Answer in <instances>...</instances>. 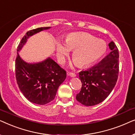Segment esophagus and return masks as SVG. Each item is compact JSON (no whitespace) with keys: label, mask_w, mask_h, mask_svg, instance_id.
<instances>
[{"label":"esophagus","mask_w":135,"mask_h":135,"mask_svg":"<svg viewBox=\"0 0 135 135\" xmlns=\"http://www.w3.org/2000/svg\"><path fill=\"white\" fill-rule=\"evenodd\" d=\"M68 74L71 77H75V76H76V74H75V73H68Z\"/></svg>","instance_id":"1"}]
</instances>
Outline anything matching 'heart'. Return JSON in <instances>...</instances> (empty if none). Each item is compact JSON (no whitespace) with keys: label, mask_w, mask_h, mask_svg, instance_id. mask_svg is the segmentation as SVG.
Returning a JSON list of instances; mask_svg holds the SVG:
<instances>
[{"label":"heart","mask_w":135,"mask_h":135,"mask_svg":"<svg viewBox=\"0 0 135 135\" xmlns=\"http://www.w3.org/2000/svg\"><path fill=\"white\" fill-rule=\"evenodd\" d=\"M107 46L102 40L97 39L88 33L78 32L70 35L65 43H56V55L58 60L62 62L69 51H73L72 58L79 67L88 66L97 61L106 52Z\"/></svg>","instance_id":"obj_1"}]
</instances>
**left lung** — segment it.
I'll use <instances>...</instances> for the list:
<instances>
[{
  "label": "left lung",
  "instance_id": "left-lung-1",
  "mask_svg": "<svg viewBox=\"0 0 135 135\" xmlns=\"http://www.w3.org/2000/svg\"><path fill=\"white\" fill-rule=\"evenodd\" d=\"M109 54L98 64L79 73L82 82L80 93L76 99L86 106H95L109 95L117 82L119 75V51L114 42L108 44Z\"/></svg>",
  "mask_w": 135,
  "mask_h": 135
}]
</instances>
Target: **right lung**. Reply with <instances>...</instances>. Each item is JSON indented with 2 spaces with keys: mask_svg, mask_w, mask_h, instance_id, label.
<instances>
[{
  "mask_svg": "<svg viewBox=\"0 0 135 135\" xmlns=\"http://www.w3.org/2000/svg\"><path fill=\"white\" fill-rule=\"evenodd\" d=\"M51 27L29 31L22 38L17 49L15 62L16 79L20 91L32 103L44 105L54 99L56 91L66 77V72L50 57L42 61L27 62L19 52L29 37Z\"/></svg>",
  "mask_w": 135,
  "mask_h": 135,
  "instance_id": "right-lung-1",
  "label": "right lung"
}]
</instances>
